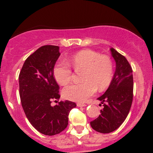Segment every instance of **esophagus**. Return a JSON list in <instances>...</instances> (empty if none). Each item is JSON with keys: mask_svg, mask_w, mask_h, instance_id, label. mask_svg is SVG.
<instances>
[{"mask_svg": "<svg viewBox=\"0 0 153 153\" xmlns=\"http://www.w3.org/2000/svg\"><path fill=\"white\" fill-rule=\"evenodd\" d=\"M77 106H79V107H84V106H86V104H81V103H78V104H77Z\"/></svg>", "mask_w": 153, "mask_h": 153, "instance_id": "34e87169", "label": "esophagus"}]
</instances>
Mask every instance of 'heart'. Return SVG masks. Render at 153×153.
<instances>
[{
	"label": "heart",
	"mask_w": 153,
	"mask_h": 153,
	"mask_svg": "<svg viewBox=\"0 0 153 153\" xmlns=\"http://www.w3.org/2000/svg\"><path fill=\"white\" fill-rule=\"evenodd\" d=\"M67 62L60 60L53 68L55 80L61 85H66L71 81L72 70L69 64L76 72L82 71L80 84H72L62 91L64 98L70 101L84 102L96 92L104 90L109 84L113 74V64L106 55L90 49L82 50L67 58Z\"/></svg>",
	"instance_id": "1"
}]
</instances>
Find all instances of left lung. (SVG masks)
I'll list each match as a JSON object with an SVG mask.
<instances>
[{
    "label": "left lung",
    "instance_id": "obj_1",
    "mask_svg": "<svg viewBox=\"0 0 153 153\" xmlns=\"http://www.w3.org/2000/svg\"><path fill=\"white\" fill-rule=\"evenodd\" d=\"M112 57L115 61L113 78L104 95L98 98L104 109L101 115L90 125L101 133H109L118 129L129 114L133 98L132 69L124 56L110 48Z\"/></svg>",
    "mask_w": 153,
    "mask_h": 153
}]
</instances>
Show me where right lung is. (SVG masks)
Wrapping results in <instances>:
<instances>
[{
  "mask_svg": "<svg viewBox=\"0 0 153 153\" xmlns=\"http://www.w3.org/2000/svg\"><path fill=\"white\" fill-rule=\"evenodd\" d=\"M58 46L46 45L29 55L19 75L21 105L30 124L41 133L55 135L66 129L69 114L75 103L60 101L59 86L53 75V68L60 56Z\"/></svg>",
  "mask_w": 153,
  "mask_h": 153,
  "instance_id": "1",
  "label": "right lung"
}]
</instances>
